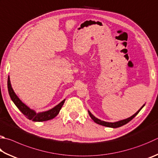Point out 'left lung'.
<instances>
[{"mask_svg":"<svg viewBox=\"0 0 158 158\" xmlns=\"http://www.w3.org/2000/svg\"><path fill=\"white\" fill-rule=\"evenodd\" d=\"M144 106V105L143 106L139 109V110L136 113H135L133 116H131L129 117V118H127L126 119L124 120H121V121H119V122H114V123H111V122H104V121H102V120H100L99 119L96 118L95 117L93 116V114H91V113L90 111H88V113H89V115L90 116V117L92 118V119L93 120V121L97 123V124H100L102 126H104V127H110V128H118L122 127V126H124L125 124H127V123H128L130 121H131L132 119H133L135 117L137 114L139 113V112L141 110V109Z\"/></svg>","mask_w":158,"mask_h":158,"instance_id":"8db88e82","label":"left lung"}]
</instances>
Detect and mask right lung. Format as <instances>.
<instances>
[{"mask_svg": "<svg viewBox=\"0 0 158 158\" xmlns=\"http://www.w3.org/2000/svg\"><path fill=\"white\" fill-rule=\"evenodd\" d=\"M7 88L10 96L11 100H12L13 102L14 103V104L16 106V107L21 110V113L23 114L27 119H29L34 122L48 121V120L54 118V117L59 114V111L61 110L63 105H64L65 100H63L61 103H59L58 105L54 107L53 108H52L50 110L43 112V113H36L34 110H31L30 108H28L26 105L24 104L19 99V97L16 96V94L14 92L12 88H11L10 77H8L7 79Z\"/></svg>", "mask_w": 158, "mask_h": 158, "instance_id": "1", "label": "right lung"}]
</instances>
